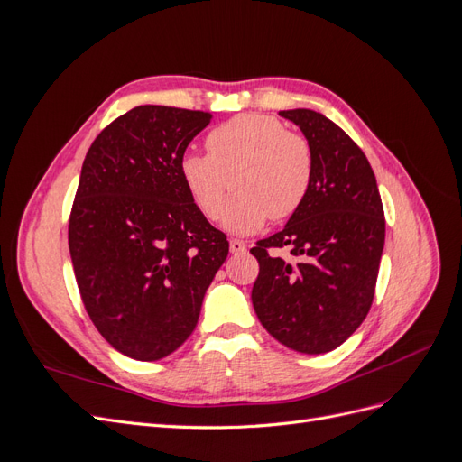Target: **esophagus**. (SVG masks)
I'll return each mask as SVG.
<instances>
[{"label":"esophagus","mask_w":462,"mask_h":462,"mask_svg":"<svg viewBox=\"0 0 462 462\" xmlns=\"http://www.w3.org/2000/svg\"><path fill=\"white\" fill-rule=\"evenodd\" d=\"M229 250H231L233 254L245 253V250H246V243L241 241V239H231V241H229Z\"/></svg>","instance_id":"esophagus-1"}]
</instances>
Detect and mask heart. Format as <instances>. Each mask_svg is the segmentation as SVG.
Masks as SVG:
<instances>
[{
    "label": "heart",
    "instance_id": "b5f03b06",
    "mask_svg": "<svg viewBox=\"0 0 462 462\" xmlns=\"http://www.w3.org/2000/svg\"><path fill=\"white\" fill-rule=\"evenodd\" d=\"M206 148L180 158V177L208 219L219 217L229 187L236 192L223 212V226L233 233L258 231L268 217L287 219L309 197L310 144L272 116L243 114L221 123Z\"/></svg>",
    "mask_w": 462,
    "mask_h": 462
}]
</instances>
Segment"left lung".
<instances>
[{"label":"left lung","mask_w":462,"mask_h":462,"mask_svg":"<svg viewBox=\"0 0 462 462\" xmlns=\"http://www.w3.org/2000/svg\"><path fill=\"white\" fill-rule=\"evenodd\" d=\"M279 116L309 141L314 177L287 226L250 248L260 263L253 306L279 343L321 355L351 337L370 310L385 243L383 206L370 162L341 127L312 109ZM283 245L292 263L273 254Z\"/></svg>","instance_id":"1"}]
</instances>
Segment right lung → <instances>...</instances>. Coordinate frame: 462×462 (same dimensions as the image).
<instances>
[{"instance_id":"obj_1","label":"right lung","mask_w":462,"mask_h":462,"mask_svg":"<svg viewBox=\"0 0 462 462\" xmlns=\"http://www.w3.org/2000/svg\"><path fill=\"white\" fill-rule=\"evenodd\" d=\"M209 119L138 106L96 136L82 163L69 217L77 285L96 329L134 360H160L189 339L229 254L179 167Z\"/></svg>"}]
</instances>
